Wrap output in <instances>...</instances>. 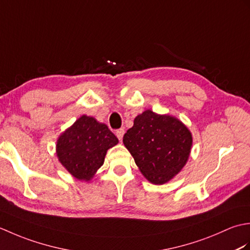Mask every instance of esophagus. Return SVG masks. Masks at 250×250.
I'll return each instance as SVG.
<instances>
[{"label":"esophagus","instance_id":"obj_1","mask_svg":"<svg viewBox=\"0 0 250 250\" xmlns=\"http://www.w3.org/2000/svg\"><path fill=\"white\" fill-rule=\"evenodd\" d=\"M125 135V130L124 129H119L116 131V136L118 137V140L121 142L122 141V137H124Z\"/></svg>","mask_w":250,"mask_h":250}]
</instances>
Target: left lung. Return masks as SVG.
<instances>
[{"instance_id": "left-lung-1", "label": "left lung", "mask_w": 250, "mask_h": 250, "mask_svg": "<svg viewBox=\"0 0 250 250\" xmlns=\"http://www.w3.org/2000/svg\"><path fill=\"white\" fill-rule=\"evenodd\" d=\"M192 134L176 117L146 109L124 135V144L145 178L155 185L173 179L187 163Z\"/></svg>"}]
</instances>
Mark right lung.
Listing matches in <instances>:
<instances>
[{"mask_svg": "<svg viewBox=\"0 0 250 250\" xmlns=\"http://www.w3.org/2000/svg\"><path fill=\"white\" fill-rule=\"evenodd\" d=\"M118 144L108 126L83 115L58 137V160L72 176L89 182L103 166L106 152Z\"/></svg>", "mask_w": 250, "mask_h": 250, "instance_id": "right-lung-1", "label": "right lung"}]
</instances>
